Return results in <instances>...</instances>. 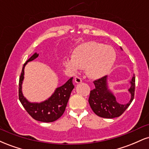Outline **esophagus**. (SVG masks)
Returning a JSON list of instances; mask_svg holds the SVG:
<instances>
[{"label": "esophagus", "mask_w": 149, "mask_h": 149, "mask_svg": "<svg viewBox=\"0 0 149 149\" xmlns=\"http://www.w3.org/2000/svg\"><path fill=\"white\" fill-rule=\"evenodd\" d=\"M74 80H75V82H76V83H78H78H80L82 82V79L80 78V77H78V76L75 77Z\"/></svg>", "instance_id": "1"}]
</instances>
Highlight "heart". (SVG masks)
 I'll list each match as a JSON object with an SVG mask.
<instances>
[{"mask_svg": "<svg viewBox=\"0 0 149 149\" xmlns=\"http://www.w3.org/2000/svg\"><path fill=\"white\" fill-rule=\"evenodd\" d=\"M116 59L115 49L102 42L89 41L76 47L71 59H65L63 64L71 73L85 69L89 78L99 79L107 75Z\"/></svg>", "mask_w": 149, "mask_h": 149, "instance_id": "obj_1", "label": "heart"}]
</instances>
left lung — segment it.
Returning a JSON list of instances; mask_svg holds the SVG:
<instances>
[{
	"label": "left lung",
	"instance_id": "obj_1",
	"mask_svg": "<svg viewBox=\"0 0 149 149\" xmlns=\"http://www.w3.org/2000/svg\"><path fill=\"white\" fill-rule=\"evenodd\" d=\"M122 49H123L121 48ZM130 87L128 92L130 93V100L127 104H120L116 101L113 93L109 88L107 82V76L94 81L95 89L90 91L89 97V104L94 113L100 117L104 118H113L119 117L125 111L134 100L135 88V77L133 76L130 81Z\"/></svg>",
	"mask_w": 149,
	"mask_h": 149
}]
</instances>
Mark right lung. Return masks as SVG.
Returning <instances> with one entry per match:
<instances>
[{
	"mask_svg": "<svg viewBox=\"0 0 149 149\" xmlns=\"http://www.w3.org/2000/svg\"><path fill=\"white\" fill-rule=\"evenodd\" d=\"M38 57L35 52L24 64L19 82V99L28 113L38 121L43 123L54 122L59 119L64 113L69 100L71 91L74 88L73 78L66 83L56 88L54 93L47 100L40 102H30L22 93V83L24 78V68L29 61H33Z\"/></svg>",
	"mask_w": 149,
	"mask_h": 149,
	"instance_id": "right-lung-1",
	"label": "right lung"
}]
</instances>
